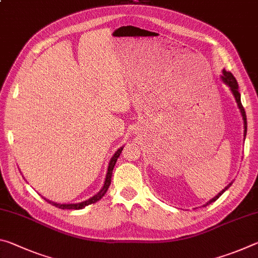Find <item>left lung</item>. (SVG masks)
I'll return each instance as SVG.
<instances>
[{
    "mask_svg": "<svg viewBox=\"0 0 258 258\" xmlns=\"http://www.w3.org/2000/svg\"><path fill=\"white\" fill-rule=\"evenodd\" d=\"M222 81H223V82L225 83V84L230 87L231 92H232L233 97H234V99H235V101H237V103H238V107H239V109H240V112H241V116H242V119H243V126H244V138H246V133H247V117H246V111H244V109H243V107H242L241 99H240V92H239L238 82H237V80H235V78H234V76L232 75V74H231L230 72H226V71H224V69H223V75H222ZM231 184H232V182H231L230 184L226 185V186L224 187V189L222 190V191L220 192V194H218L217 196H215V197H214L212 200H209V202L207 203V205H208V204H211V203H213V202H215V200H217L218 198H220L221 196H222V194H223V192H224L225 190H228L229 187L231 186Z\"/></svg>",
    "mask_w": 258,
    "mask_h": 258,
    "instance_id": "left-lung-1",
    "label": "left lung"
}]
</instances>
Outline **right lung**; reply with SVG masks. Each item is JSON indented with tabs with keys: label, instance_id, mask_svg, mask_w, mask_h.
Instances as JSON below:
<instances>
[{
	"label": "right lung",
	"instance_id": "right-lung-1",
	"mask_svg": "<svg viewBox=\"0 0 258 258\" xmlns=\"http://www.w3.org/2000/svg\"><path fill=\"white\" fill-rule=\"evenodd\" d=\"M123 148H124V147L119 148V149L115 152V155L112 156V158L110 159V161H109L108 172H107L106 180H104V184H103V186H102V189L100 190L97 195L93 196L92 198L87 199V200H85V202L77 203V204H56V203L51 202V200H47V199H45V198H44V199H45L46 202L49 203V204L53 205V206L58 207V208H61V209H82V208H84L85 206H87V205H91V204L97 203L98 200H100V199H101V198L103 197L104 194H106L107 190H108L109 185H110V183H111V175H112V169H113V167H115V164H116V161H117V158H118L119 155L121 154V150H123Z\"/></svg>",
	"mask_w": 258,
	"mask_h": 258
}]
</instances>
